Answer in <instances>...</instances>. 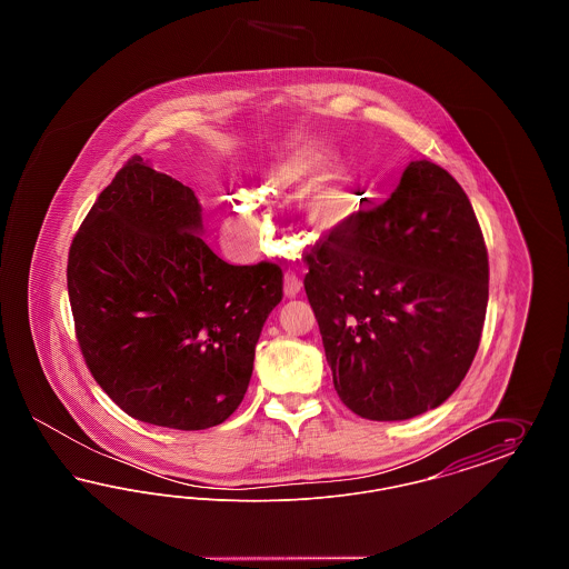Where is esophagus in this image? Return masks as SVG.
Wrapping results in <instances>:
<instances>
[{
  "label": "esophagus",
  "mask_w": 569,
  "mask_h": 569,
  "mask_svg": "<svg viewBox=\"0 0 569 569\" xmlns=\"http://www.w3.org/2000/svg\"><path fill=\"white\" fill-rule=\"evenodd\" d=\"M300 288H302V281L298 279L295 272H286L283 274V295L288 298H297L300 295Z\"/></svg>",
  "instance_id": "obj_1"
}]
</instances>
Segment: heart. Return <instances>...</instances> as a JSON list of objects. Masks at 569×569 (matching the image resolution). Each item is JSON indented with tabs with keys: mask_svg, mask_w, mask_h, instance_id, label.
I'll return each instance as SVG.
<instances>
[{
	"mask_svg": "<svg viewBox=\"0 0 569 569\" xmlns=\"http://www.w3.org/2000/svg\"><path fill=\"white\" fill-rule=\"evenodd\" d=\"M332 156L322 147H305L288 156L283 162L272 168L269 177V191L309 190L302 200V221L316 234L325 239H335L348 234L360 213V202L356 198L352 179L343 174H330ZM237 217L241 219L244 230L256 228L260 209L251 196L241 193L237 200Z\"/></svg>",
	"mask_w": 569,
	"mask_h": 569,
	"instance_id": "obj_1",
	"label": "heart"
}]
</instances>
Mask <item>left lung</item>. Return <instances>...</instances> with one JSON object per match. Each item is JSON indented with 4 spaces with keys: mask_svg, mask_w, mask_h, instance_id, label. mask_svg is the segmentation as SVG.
Masks as SVG:
<instances>
[{
    "mask_svg": "<svg viewBox=\"0 0 569 569\" xmlns=\"http://www.w3.org/2000/svg\"><path fill=\"white\" fill-rule=\"evenodd\" d=\"M305 260L335 390L353 413L409 420L459 388L487 316L488 256L452 174L409 163L383 204Z\"/></svg>",
    "mask_w": 569,
    "mask_h": 569,
    "instance_id": "obj_1",
    "label": "left lung"
}]
</instances>
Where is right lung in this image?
I'll use <instances>...</instances> for the list:
<instances>
[{
	"label": "right lung",
	"instance_id": "add662e5",
	"mask_svg": "<svg viewBox=\"0 0 569 569\" xmlns=\"http://www.w3.org/2000/svg\"><path fill=\"white\" fill-rule=\"evenodd\" d=\"M202 232L191 188L132 158L68 256L91 376L128 416L177 431L217 427L241 406L262 326L283 298L277 264H228Z\"/></svg>",
	"mask_w": 569,
	"mask_h": 569
}]
</instances>
